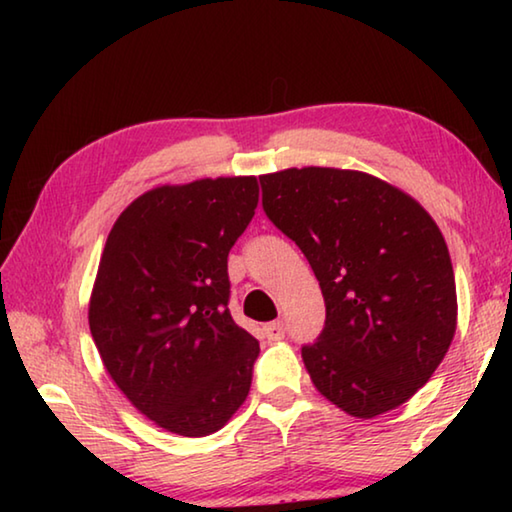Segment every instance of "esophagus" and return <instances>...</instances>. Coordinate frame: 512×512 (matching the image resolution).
<instances>
[{
	"instance_id": "obj_1",
	"label": "esophagus",
	"mask_w": 512,
	"mask_h": 512,
	"mask_svg": "<svg viewBox=\"0 0 512 512\" xmlns=\"http://www.w3.org/2000/svg\"><path fill=\"white\" fill-rule=\"evenodd\" d=\"M264 334L268 341H280L284 336V325L280 323V320H275V323H268L264 325Z\"/></svg>"
}]
</instances>
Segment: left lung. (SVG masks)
<instances>
[{
    "instance_id": "left-lung-1",
    "label": "left lung",
    "mask_w": 512,
    "mask_h": 512,
    "mask_svg": "<svg viewBox=\"0 0 512 512\" xmlns=\"http://www.w3.org/2000/svg\"><path fill=\"white\" fill-rule=\"evenodd\" d=\"M264 212L305 253L325 329L302 361L316 391L352 418L393 411L420 391L456 332L445 237L395 185L352 169L259 176Z\"/></svg>"
}]
</instances>
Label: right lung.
I'll return each instance as SVG.
<instances>
[{
	"mask_svg": "<svg viewBox=\"0 0 512 512\" xmlns=\"http://www.w3.org/2000/svg\"><path fill=\"white\" fill-rule=\"evenodd\" d=\"M255 176L149 189L119 214L90 296V332L137 411L187 438L246 402L259 343L230 316L228 253L255 214Z\"/></svg>",
	"mask_w": 512,
	"mask_h": 512,
	"instance_id": "right-lung-1",
	"label": "right lung"
}]
</instances>
